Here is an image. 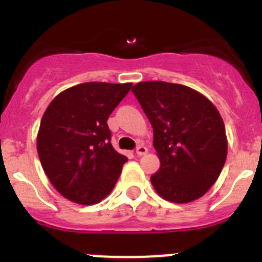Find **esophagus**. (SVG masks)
<instances>
[{
  "label": "esophagus",
  "mask_w": 262,
  "mask_h": 262,
  "mask_svg": "<svg viewBox=\"0 0 262 262\" xmlns=\"http://www.w3.org/2000/svg\"><path fill=\"white\" fill-rule=\"evenodd\" d=\"M147 152L148 149L145 145H139V147L136 148V155H138V156H143V155H145Z\"/></svg>",
  "instance_id": "1"
}]
</instances>
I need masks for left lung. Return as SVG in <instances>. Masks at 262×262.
Masks as SVG:
<instances>
[{"label":"left lung","instance_id":"obj_1","mask_svg":"<svg viewBox=\"0 0 262 262\" xmlns=\"http://www.w3.org/2000/svg\"><path fill=\"white\" fill-rule=\"evenodd\" d=\"M133 93L154 128L160 169L151 182L176 203L198 200L214 185L227 157L223 119L209 99L185 85L145 81Z\"/></svg>","mask_w":262,"mask_h":262}]
</instances>
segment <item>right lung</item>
Masks as SVG:
<instances>
[{"mask_svg":"<svg viewBox=\"0 0 262 262\" xmlns=\"http://www.w3.org/2000/svg\"><path fill=\"white\" fill-rule=\"evenodd\" d=\"M131 86L84 82L61 92L46 110L38 155L51 184L67 200L93 205L113 190L127 157L111 145L107 119Z\"/></svg>","mask_w":262,"mask_h":262,"instance_id":"1","label":"right lung"}]
</instances>
